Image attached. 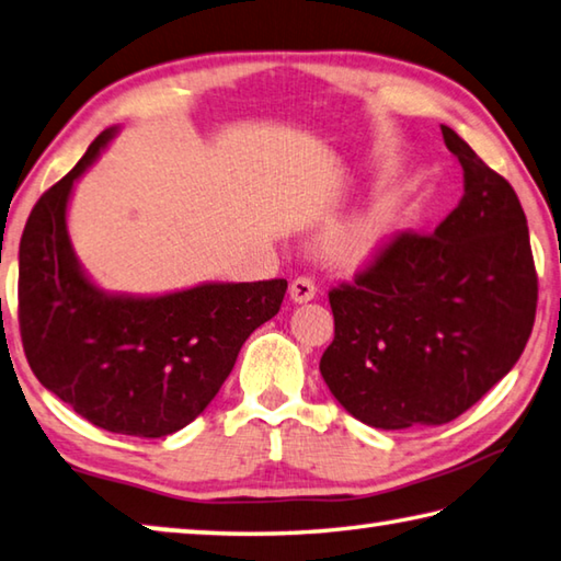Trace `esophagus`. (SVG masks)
<instances>
[{"instance_id":"esophagus-1","label":"esophagus","mask_w":561,"mask_h":561,"mask_svg":"<svg viewBox=\"0 0 561 561\" xmlns=\"http://www.w3.org/2000/svg\"><path fill=\"white\" fill-rule=\"evenodd\" d=\"M289 297L294 304H307L316 297V287L309 277H297L289 287Z\"/></svg>"}]
</instances>
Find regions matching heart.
Segmentation results:
<instances>
[{
	"label": "heart",
	"instance_id": "heart-1",
	"mask_svg": "<svg viewBox=\"0 0 561 561\" xmlns=\"http://www.w3.org/2000/svg\"><path fill=\"white\" fill-rule=\"evenodd\" d=\"M397 226H400V206L397 203H373L333 232L329 240V257L345 270L363 267L385 250Z\"/></svg>",
	"mask_w": 561,
	"mask_h": 561
}]
</instances>
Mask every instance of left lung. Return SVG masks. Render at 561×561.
I'll list each match as a JSON object with an SVG mask.
<instances>
[{"instance_id": "1", "label": "left lung", "mask_w": 561, "mask_h": 561, "mask_svg": "<svg viewBox=\"0 0 561 561\" xmlns=\"http://www.w3.org/2000/svg\"><path fill=\"white\" fill-rule=\"evenodd\" d=\"M463 196L432 236L402 232L353 287L329 294L333 343L319 370L375 430L439 426L473 407L525 351L537 274L525 210L501 174L442 125Z\"/></svg>"}]
</instances>
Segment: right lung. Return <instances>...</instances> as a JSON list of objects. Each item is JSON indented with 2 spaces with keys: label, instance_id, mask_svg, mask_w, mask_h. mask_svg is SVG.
<instances>
[{
  "label": "right lung",
  "instance_id": "right-lung-1",
  "mask_svg": "<svg viewBox=\"0 0 561 561\" xmlns=\"http://www.w3.org/2000/svg\"><path fill=\"white\" fill-rule=\"evenodd\" d=\"M119 127L48 188L19 245V325L48 392L100 430L159 439L206 410L254 329L277 316L287 279L203 282L164 294L107 291L68 236L76 181Z\"/></svg>",
  "mask_w": 561,
  "mask_h": 561
}]
</instances>
